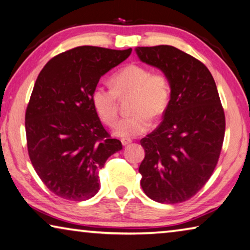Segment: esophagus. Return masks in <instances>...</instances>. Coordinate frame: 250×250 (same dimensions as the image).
Listing matches in <instances>:
<instances>
[{
    "label": "esophagus",
    "mask_w": 250,
    "mask_h": 250,
    "mask_svg": "<svg viewBox=\"0 0 250 250\" xmlns=\"http://www.w3.org/2000/svg\"><path fill=\"white\" fill-rule=\"evenodd\" d=\"M121 142H122V145H124V146H128V145L131 144L132 139H130V138H122Z\"/></svg>",
    "instance_id": "esophagus-1"
}]
</instances>
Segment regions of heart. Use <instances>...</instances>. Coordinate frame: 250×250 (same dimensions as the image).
I'll use <instances>...</instances> for the list:
<instances>
[{"label": "heart", "instance_id": "1", "mask_svg": "<svg viewBox=\"0 0 250 250\" xmlns=\"http://www.w3.org/2000/svg\"><path fill=\"white\" fill-rule=\"evenodd\" d=\"M111 88L94 86L91 93L93 109L104 125L112 126L118 118V98L131 96L130 116L116 125L114 133L119 137H136L148 131L151 120H158L171 101V85L167 74L132 63L112 74Z\"/></svg>", "mask_w": 250, "mask_h": 250}]
</instances>
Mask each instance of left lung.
<instances>
[{
    "instance_id": "1",
    "label": "left lung",
    "mask_w": 250,
    "mask_h": 250,
    "mask_svg": "<svg viewBox=\"0 0 250 250\" xmlns=\"http://www.w3.org/2000/svg\"><path fill=\"white\" fill-rule=\"evenodd\" d=\"M136 52L171 85L164 120L140 141V185L157 203H184L206 185L220 156L226 120L216 83L203 62L175 46H138Z\"/></svg>"
}]
</instances>
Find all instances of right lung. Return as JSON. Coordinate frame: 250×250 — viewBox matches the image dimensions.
<instances>
[{"mask_svg": "<svg viewBox=\"0 0 250 250\" xmlns=\"http://www.w3.org/2000/svg\"><path fill=\"white\" fill-rule=\"evenodd\" d=\"M131 51L74 47L51 59L35 81L25 112L27 151L40 179L63 199L92 198L100 189L99 170L122 149L102 125L91 93Z\"/></svg>", "mask_w": 250, "mask_h": 250, "instance_id": "obj_1", "label": "right lung"}]
</instances>
